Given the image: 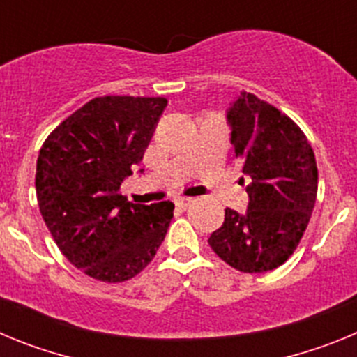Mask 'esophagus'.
Here are the masks:
<instances>
[{"label":"esophagus","mask_w":357,"mask_h":357,"mask_svg":"<svg viewBox=\"0 0 357 357\" xmlns=\"http://www.w3.org/2000/svg\"><path fill=\"white\" fill-rule=\"evenodd\" d=\"M191 204H193V198H178V200H176V206L181 207V209H188Z\"/></svg>","instance_id":"esophagus-1"}]
</instances>
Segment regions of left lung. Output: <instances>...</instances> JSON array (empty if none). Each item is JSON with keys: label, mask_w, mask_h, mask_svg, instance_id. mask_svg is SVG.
I'll use <instances>...</instances> for the list:
<instances>
[{"label": "left lung", "mask_w": 357, "mask_h": 357, "mask_svg": "<svg viewBox=\"0 0 357 357\" xmlns=\"http://www.w3.org/2000/svg\"><path fill=\"white\" fill-rule=\"evenodd\" d=\"M227 119L236 159L252 178L248 209H225L209 245L239 272H270L289 259L307 229L318 191L314 151L289 116L252 93H241Z\"/></svg>", "instance_id": "left-lung-1"}]
</instances>
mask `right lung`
I'll use <instances>...</instances> for the list:
<instances>
[{
    "mask_svg": "<svg viewBox=\"0 0 357 357\" xmlns=\"http://www.w3.org/2000/svg\"><path fill=\"white\" fill-rule=\"evenodd\" d=\"M166 105L160 96L93 98L40 148L36 189L43 220L66 259L93 279L135 277L168 232L172 202L143 206L119 193Z\"/></svg>",
    "mask_w": 357,
    "mask_h": 357,
    "instance_id": "add662e5",
    "label": "right lung"
}]
</instances>
